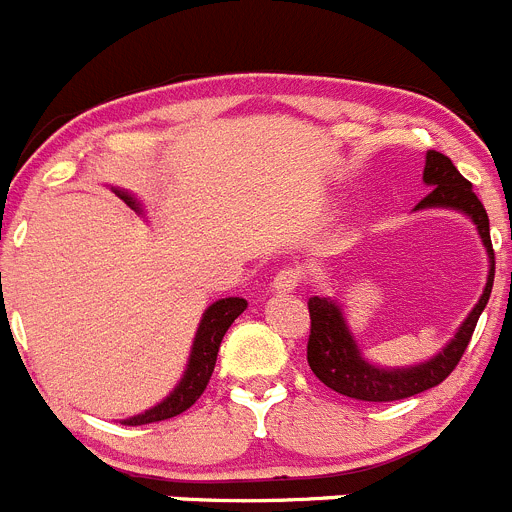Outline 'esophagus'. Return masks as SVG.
<instances>
[{
  "instance_id": "esophagus-1",
  "label": "esophagus",
  "mask_w": 512,
  "mask_h": 512,
  "mask_svg": "<svg viewBox=\"0 0 512 512\" xmlns=\"http://www.w3.org/2000/svg\"><path fill=\"white\" fill-rule=\"evenodd\" d=\"M302 277H300V271L295 269H282L274 277V282H271V289L277 292V295H289V292H295L297 287H300Z\"/></svg>"
}]
</instances>
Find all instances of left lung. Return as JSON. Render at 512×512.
I'll return each instance as SVG.
<instances>
[{
  "mask_svg": "<svg viewBox=\"0 0 512 512\" xmlns=\"http://www.w3.org/2000/svg\"><path fill=\"white\" fill-rule=\"evenodd\" d=\"M423 182L431 192L415 205L420 210H454L467 215L477 228L482 246L487 251V282L477 305L469 310V315L461 320L454 338L446 346L433 354L431 359L420 361L413 366H379L366 359L359 341L348 328L346 312L333 297H310L307 310H310V341H307V364L315 372V377L330 390L341 392L346 397L364 402H392L405 400V397L420 395L431 390L436 384L454 372L461 354L467 351L469 338H472L477 320L490 300L492 282H495V253L490 241V217L485 207L477 200L472 184L456 171L449 156L438 151L425 153Z\"/></svg>",
  "mask_w": 512,
  "mask_h": 512,
  "instance_id": "1",
  "label": "left lung"
}]
</instances>
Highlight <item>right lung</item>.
<instances>
[{
    "instance_id": "right-lung-1",
    "label": "right lung",
    "mask_w": 512,
    "mask_h": 512,
    "mask_svg": "<svg viewBox=\"0 0 512 512\" xmlns=\"http://www.w3.org/2000/svg\"><path fill=\"white\" fill-rule=\"evenodd\" d=\"M115 194L128 207H133L138 215H143V205L135 194H130L128 189H117ZM248 307V302L243 297H223V300H215L205 312H202L200 325H197V333H194L192 351H189L187 369H184L182 379L176 384L174 390L164 397V400L148 408L146 413H138L133 418H125L122 425H146V423H158V420H169L174 415L184 413L187 408H192L194 402L200 400V395L205 392L207 382L212 377V369H215L217 351H220V343L223 336L228 333V328L233 325V320L241 315Z\"/></svg>"
}]
</instances>
